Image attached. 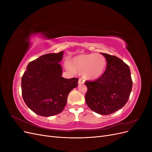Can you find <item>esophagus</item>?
Wrapping results in <instances>:
<instances>
[{"mask_svg": "<svg viewBox=\"0 0 152 152\" xmlns=\"http://www.w3.org/2000/svg\"><path fill=\"white\" fill-rule=\"evenodd\" d=\"M84 83V80L82 78H80L79 80V84H82Z\"/></svg>", "mask_w": 152, "mask_h": 152, "instance_id": "esophagus-1", "label": "esophagus"}]
</instances>
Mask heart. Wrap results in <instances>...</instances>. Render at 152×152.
I'll return each instance as SVG.
<instances>
[{
    "label": "heart",
    "instance_id": "b5f03b06",
    "mask_svg": "<svg viewBox=\"0 0 152 152\" xmlns=\"http://www.w3.org/2000/svg\"><path fill=\"white\" fill-rule=\"evenodd\" d=\"M66 66L69 70L74 72L84 70L85 77L96 79L102 75L107 66V61L101 54H90L75 57L71 64L67 63Z\"/></svg>",
    "mask_w": 152,
    "mask_h": 152
}]
</instances>
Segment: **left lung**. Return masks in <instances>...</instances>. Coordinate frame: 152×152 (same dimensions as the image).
<instances>
[{
    "label": "left lung",
    "mask_w": 152,
    "mask_h": 152,
    "mask_svg": "<svg viewBox=\"0 0 152 152\" xmlns=\"http://www.w3.org/2000/svg\"><path fill=\"white\" fill-rule=\"evenodd\" d=\"M107 59L102 75L94 80H86V102L93 112L109 115L122 108L129 98L132 87L130 68L115 56L102 53Z\"/></svg>",
    "instance_id": "obj_1"
}]
</instances>
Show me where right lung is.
I'll use <instances>...</instances> for the list:
<instances>
[{
	"label": "right lung",
	"instance_id": "right-lung-1",
	"mask_svg": "<svg viewBox=\"0 0 152 152\" xmlns=\"http://www.w3.org/2000/svg\"><path fill=\"white\" fill-rule=\"evenodd\" d=\"M63 52L44 54L28 63L21 78V93L26 104L40 116L60 113L69 93L78 86L77 78L61 77Z\"/></svg>",
	"mask_w": 152,
	"mask_h": 152
}]
</instances>
